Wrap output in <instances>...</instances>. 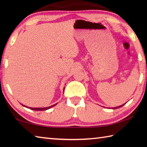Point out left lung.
Returning a JSON list of instances; mask_svg holds the SVG:
<instances>
[{"mask_svg":"<svg viewBox=\"0 0 147 147\" xmlns=\"http://www.w3.org/2000/svg\"><path fill=\"white\" fill-rule=\"evenodd\" d=\"M124 104H123V105H120V106H118V107H112V108H111V109H117V108H119V107H121L122 106H123Z\"/></svg>","mask_w":147,"mask_h":147,"instance_id":"left-lung-1","label":"left lung"}]
</instances>
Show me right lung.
<instances>
[{
    "label": "right lung",
    "instance_id": "obj_1",
    "mask_svg": "<svg viewBox=\"0 0 147 147\" xmlns=\"http://www.w3.org/2000/svg\"><path fill=\"white\" fill-rule=\"evenodd\" d=\"M56 104H54V105H51V106H50V107H43V108H42V107H40V108H35V107H26V106H25V105H23L24 107H26V108H28V109H32V110H33V111H46V110H48V109H51V108H52V107H54V106H55Z\"/></svg>",
    "mask_w": 147,
    "mask_h": 147
}]
</instances>
